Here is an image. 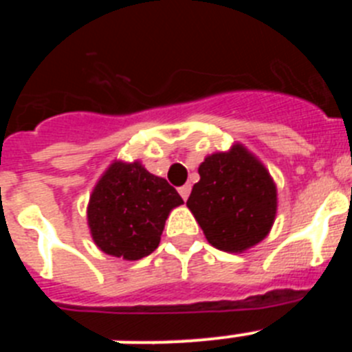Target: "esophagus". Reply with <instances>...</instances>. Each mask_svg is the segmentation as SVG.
Returning <instances> with one entry per match:
<instances>
[{
  "label": "esophagus",
  "instance_id": "obj_1",
  "mask_svg": "<svg viewBox=\"0 0 352 352\" xmlns=\"http://www.w3.org/2000/svg\"><path fill=\"white\" fill-rule=\"evenodd\" d=\"M190 190H192V186H190V185L179 186L178 192H179V195H182V197H183V201H186V199H188V195H190Z\"/></svg>",
  "mask_w": 352,
  "mask_h": 352
}]
</instances>
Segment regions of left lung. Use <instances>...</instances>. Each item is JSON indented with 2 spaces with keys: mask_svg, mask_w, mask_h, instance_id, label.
Listing matches in <instances>:
<instances>
[{
  "mask_svg": "<svg viewBox=\"0 0 352 352\" xmlns=\"http://www.w3.org/2000/svg\"><path fill=\"white\" fill-rule=\"evenodd\" d=\"M199 179L186 201L214 248L241 252L266 238L275 220L272 176L241 144L214 153L199 166Z\"/></svg>",
  "mask_w": 352,
  "mask_h": 352,
  "instance_id": "1",
  "label": "left lung"
}]
</instances>
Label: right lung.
Returning a JSON list of instances; mask_svg holds the SVG:
<instances>
[{"instance_id":"add662e5","label":"right lung","mask_w":352,"mask_h":352,"mask_svg":"<svg viewBox=\"0 0 352 352\" xmlns=\"http://www.w3.org/2000/svg\"><path fill=\"white\" fill-rule=\"evenodd\" d=\"M182 203L174 186L139 162H114L89 197L93 241L109 256L142 259L158 247L167 214Z\"/></svg>"}]
</instances>
